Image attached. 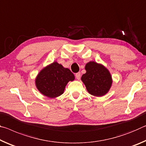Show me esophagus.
<instances>
[{
  "label": "esophagus",
  "instance_id": "34e87169",
  "mask_svg": "<svg viewBox=\"0 0 146 146\" xmlns=\"http://www.w3.org/2000/svg\"><path fill=\"white\" fill-rule=\"evenodd\" d=\"M76 79H77V80H80V78H81V74H80V72H78V73H76Z\"/></svg>",
  "mask_w": 146,
  "mask_h": 146
}]
</instances>
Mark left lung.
I'll return each instance as SVG.
<instances>
[{"label":"left lung","instance_id":"8db88e82","mask_svg":"<svg viewBox=\"0 0 146 146\" xmlns=\"http://www.w3.org/2000/svg\"><path fill=\"white\" fill-rule=\"evenodd\" d=\"M86 73L81 80L90 94L96 97L103 96L111 89L113 79L109 70L102 64L89 61L85 64Z\"/></svg>","mask_w":146,"mask_h":146}]
</instances>
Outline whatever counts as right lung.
I'll list each match as a JSON object with an SVG mask.
<instances>
[{
  "label": "right lung",
  "instance_id": "obj_1",
  "mask_svg": "<svg viewBox=\"0 0 146 146\" xmlns=\"http://www.w3.org/2000/svg\"><path fill=\"white\" fill-rule=\"evenodd\" d=\"M74 79V75L68 68L54 61L39 72L35 83L37 90L42 95L55 98L63 94L67 83Z\"/></svg>",
  "mask_w": 146,
  "mask_h": 146
}]
</instances>
